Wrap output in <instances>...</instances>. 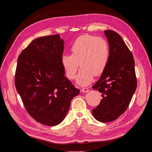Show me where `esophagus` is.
Returning a JSON list of instances; mask_svg holds the SVG:
<instances>
[{
	"instance_id": "obj_1",
	"label": "esophagus",
	"mask_w": 152,
	"mask_h": 152,
	"mask_svg": "<svg viewBox=\"0 0 152 152\" xmlns=\"http://www.w3.org/2000/svg\"><path fill=\"white\" fill-rule=\"evenodd\" d=\"M89 91V89L88 88H83L81 89V91L83 93H87Z\"/></svg>"
}]
</instances>
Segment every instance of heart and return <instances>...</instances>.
Here are the masks:
<instances>
[{"label":"heart","instance_id":"obj_1","mask_svg":"<svg viewBox=\"0 0 152 152\" xmlns=\"http://www.w3.org/2000/svg\"><path fill=\"white\" fill-rule=\"evenodd\" d=\"M71 55L64 54L61 64L66 77L74 79L79 69L81 71L77 79L79 86L89 85L94 75H99L106 68L110 56L108 41L102 37L83 35L77 38L70 48Z\"/></svg>","mask_w":152,"mask_h":152}]
</instances>
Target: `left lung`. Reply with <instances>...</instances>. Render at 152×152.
<instances>
[{
	"instance_id": "obj_1",
	"label": "left lung",
	"mask_w": 152,
	"mask_h": 152,
	"mask_svg": "<svg viewBox=\"0 0 152 152\" xmlns=\"http://www.w3.org/2000/svg\"><path fill=\"white\" fill-rule=\"evenodd\" d=\"M110 48L106 68L92 88L102 93V99L92 110L96 120L108 123L126 110L137 88L135 61L131 52L116 31H104Z\"/></svg>"
}]
</instances>
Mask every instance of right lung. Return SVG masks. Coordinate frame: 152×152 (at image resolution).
I'll return each mask as SVG.
<instances>
[{"instance_id":"obj_1","label":"right lung","mask_w":152,"mask_h":152,"mask_svg":"<svg viewBox=\"0 0 152 152\" xmlns=\"http://www.w3.org/2000/svg\"><path fill=\"white\" fill-rule=\"evenodd\" d=\"M64 40L58 34L34 39L19 54L15 77L27 113L48 126L61 123L79 94L64 76L61 64Z\"/></svg>"}]
</instances>
